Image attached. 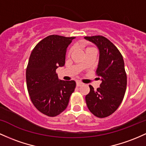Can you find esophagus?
<instances>
[{"instance_id":"esophagus-1","label":"esophagus","mask_w":146,"mask_h":146,"mask_svg":"<svg viewBox=\"0 0 146 146\" xmlns=\"http://www.w3.org/2000/svg\"><path fill=\"white\" fill-rule=\"evenodd\" d=\"M83 84L82 82H79V81H77L76 82V85L78 86H80Z\"/></svg>"}]
</instances>
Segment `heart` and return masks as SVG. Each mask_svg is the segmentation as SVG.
<instances>
[{"label": "heart", "instance_id": "heart-1", "mask_svg": "<svg viewBox=\"0 0 146 146\" xmlns=\"http://www.w3.org/2000/svg\"><path fill=\"white\" fill-rule=\"evenodd\" d=\"M88 49H89V48H88ZM73 48H70V49L69 50V51H68V55H70V54L72 53V52H73Z\"/></svg>", "mask_w": 146, "mask_h": 146}]
</instances>
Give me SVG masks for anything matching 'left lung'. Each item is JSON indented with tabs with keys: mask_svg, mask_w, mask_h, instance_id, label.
Returning <instances> with one entry per match:
<instances>
[{
	"mask_svg": "<svg viewBox=\"0 0 146 146\" xmlns=\"http://www.w3.org/2000/svg\"><path fill=\"white\" fill-rule=\"evenodd\" d=\"M99 50L96 73L102 81L100 87L90 91L85 100L88 109L98 118L109 116L116 111L124 98L127 86V75L123 56L117 48L105 36H85Z\"/></svg>",
	"mask_w": 146,
	"mask_h": 146,
	"instance_id": "obj_1",
	"label": "left lung"
}]
</instances>
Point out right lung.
I'll list each match as a JSON object with an SVG mask.
<instances>
[{"label": "right lung", "instance_id": "add662e5", "mask_svg": "<svg viewBox=\"0 0 146 146\" xmlns=\"http://www.w3.org/2000/svg\"><path fill=\"white\" fill-rule=\"evenodd\" d=\"M76 37L50 35L36 44L26 68V83L31 101L40 112L53 117L68 106L76 88L74 80H59L56 69L65 64L68 46Z\"/></svg>", "mask_w": 146, "mask_h": 146}]
</instances>
